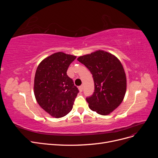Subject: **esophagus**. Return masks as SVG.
<instances>
[{
    "label": "esophagus",
    "mask_w": 158,
    "mask_h": 158,
    "mask_svg": "<svg viewBox=\"0 0 158 158\" xmlns=\"http://www.w3.org/2000/svg\"><path fill=\"white\" fill-rule=\"evenodd\" d=\"M78 89H79L80 92H82V90H83V85H80V86H79V87H78Z\"/></svg>",
    "instance_id": "obj_1"
}]
</instances>
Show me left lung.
<instances>
[{"mask_svg":"<svg viewBox=\"0 0 158 158\" xmlns=\"http://www.w3.org/2000/svg\"><path fill=\"white\" fill-rule=\"evenodd\" d=\"M77 60L93 75L95 90L92 96L86 98L89 109L107 115L119 106L126 93V74L121 61L103 50L80 56Z\"/></svg>","mask_w":158,"mask_h":158,"instance_id":"obj_1","label":"left lung"}]
</instances>
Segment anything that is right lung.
Listing matches in <instances>:
<instances>
[{
  "label": "right lung",
  "instance_id": "1",
  "mask_svg": "<svg viewBox=\"0 0 158 158\" xmlns=\"http://www.w3.org/2000/svg\"><path fill=\"white\" fill-rule=\"evenodd\" d=\"M76 56L58 52L43 60L34 78V95L40 107L55 118L66 115L73 107L79 92L66 74Z\"/></svg>",
  "mask_w": 158,
  "mask_h": 158
}]
</instances>
